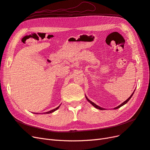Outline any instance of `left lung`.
Segmentation results:
<instances>
[{
	"label": "left lung",
	"mask_w": 150,
	"mask_h": 150,
	"mask_svg": "<svg viewBox=\"0 0 150 150\" xmlns=\"http://www.w3.org/2000/svg\"><path fill=\"white\" fill-rule=\"evenodd\" d=\"M133 93H134V92L133 93V94H131V96H130V97H129V98H128V99H127V100H126V101H125V102H123V103H122L121 104H120V106H117L116 108H114V109H115V110H116V109H118L119 108L121 107L122 106H123V105H125V104L126 103H128V101H129V99H131V97H132V96H133ZM86 99H87V100H88V101H89V103H90L91 104H92V105H93V106L94 107H95V108H97V109H99V110H104V108H101V107H99V106H98V105H96V104H94V103L93 102H92L91 101H90V100H89V99H88V98L87 97H86Z\"/></svg>",
	"instance_id": "1"
}]
</instances>
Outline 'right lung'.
<instances>
[{"mask_svg": "<svg viewBox=\"0 0 150 150\" xmlns=\"http://www.w3.org/2000/svg\"><path fill=\"white\" fill-rule=\"evenodd\" d=\"M59 108V106H58V107H57L56 108H55V109H54V110H51V111H48V112H46V114H49V113H51V112H54V111H55L56 110H57V109Z\"/></svg>", "mask_w": 150, "mask_h": 150, "instance_id": "add662e5", "label": "right lung"}]
</instances>
